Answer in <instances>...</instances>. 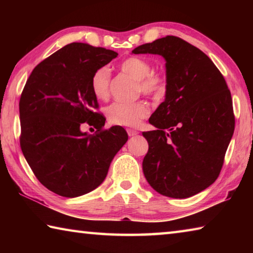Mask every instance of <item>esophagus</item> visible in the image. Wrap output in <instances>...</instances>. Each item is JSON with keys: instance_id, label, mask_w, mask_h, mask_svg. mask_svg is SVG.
Instances as JSON below:
<instances>
[{"instance_id": "34e87169", "label": "esophagus", "mask_w": 253, "mask_h": 253, "mask_svg": "<svg viewBox=\"0 0 253 253\" xmlns=\"http://www.w3.org/2000/svg\"><path fill=\"white\" fill-rule=\"evenodd\" d=\"M127 132H128V135H129V136H135V135L138 134V131L135 130V129H131V128H128Z\"/></svg>"}]
</instances>
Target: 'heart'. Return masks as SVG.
<instances>
[{
  "mask_svg": "<svg viewBox=\"0 0 253 253\" xmlns=\"http://www.w3.org/2000/svg\"><path fill=\"white\" fill-rule=\"evenodd\" d=\"M123 72L137 80V91L144 95L161 97L168 89V79L161 72L153 71L152 63L147 59L129 57L121 63ZM110 70L108 67H100L91 76V90L96 98L106 100L109 97ZM149 106L146 101L132 102L115 101L107 107L106 115L110 124L121 126H137L149 115Z\"/></svg>",
  "mask_w": 253,
  "mask_h": 253,
  "instance_id": "heart-1",
  "label": "heart"
}]
</instances>
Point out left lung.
I'll return each instance as SVG.
<instances>
[{"instance_id":"left-lung-1","label":"left lung","mask_w":253,"mask_h":253,"mask_svg":"<svg viewBox=\"0 0 253 253\" xmlns=\"http://www.w3.org/2000/svg\"><path fill=\"white\" fill-rule=\"evenodd\" d=\"M131 52L166 60L165 100L149 118L157 129L143 132L145 177L162 195L190 198L215 182L223 166L235 124L228 84L212 60L181 38L168 36Z\"/></svg>"}]
</instances>
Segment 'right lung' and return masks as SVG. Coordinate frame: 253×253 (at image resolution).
I'll return each instance as SVG.
<instances>
[{
    "label": "right lung",
    "mask_w": 253,
    "mask_h": 253,
    "mask_svg": "<svg viewBox=\"0 0 253 253\" xmlns=\"http://www.w3.org/2000/svg\"><path fill=\"white\" fill-rule=\"evenodd\" d=\"M117 52L67 44L40 62L21 93L20 145L33 174L53 193L76 198L104 182L114 156L127 142L121 126L104 128L91 76ZM85 123L95 134L81 131Z\"/></svg>",
    "instance_id": "obj_1"
}]
</instances>
